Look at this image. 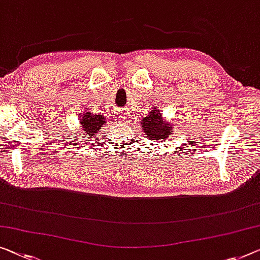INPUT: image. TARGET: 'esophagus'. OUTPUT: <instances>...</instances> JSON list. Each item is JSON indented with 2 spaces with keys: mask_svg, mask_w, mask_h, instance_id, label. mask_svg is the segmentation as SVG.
<instances>
[{
  "mask_svg": "<svg viewBox=\"0 0 260 260\" xmlns=\"http://www.w3.org/2000/svg\"><path fill=\"white\" fill-rule=\"evenodd\" d=\"M116 118H117L118 122H123V121H124V115H123L122 113H117Z\"/></svg>",
  "mask_w": 260,
  "mask_h": 260,
  "instance_id": "obj_1",
  "label": "esophagus"
}]
</instances>
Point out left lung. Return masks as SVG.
I'll use <instances>...</instances> for the list:
<instances>
[{"label": "left lung", "instance_id": "obj_1", "mask_svg": "<svg viewBox=\"0 0 260 260\" xmlns=\"http://www.w3.org/2000/svg\"><path fill=\"white\" fill-rule=\"evenodd\" d=\"M161 114V111L154 107L150 111V114L146 117H144L141 122L142 135L155 143L167 141L172 130H173V124L164 121Z\"/></svg>", "mask_w": 260, "mask_h": 260}]
</instances>
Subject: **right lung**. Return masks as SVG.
<instances>
[{
    "label": "right lung",
    "instance_id": "1",
    "mask_svg": "<svg viewBox=\"0 0 260 260\" xmlns=\"http://www.w3.org/2000/svg\"><path fill=\"white\" fill-rule=\"evenodd\" d=\"M80 124L82 125L83 138H94L98 134H101L103 125L106 124L107 117L105 115H96L87 109L80 116Z\"/></svg>",
    "mask_w": 260,
    "mask_h": 260
}]
</instances>
